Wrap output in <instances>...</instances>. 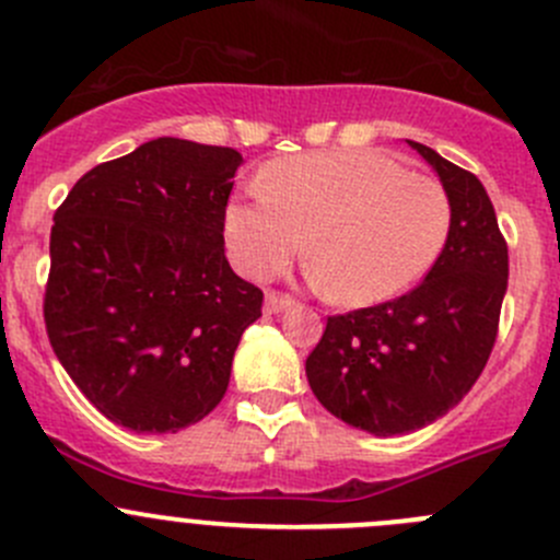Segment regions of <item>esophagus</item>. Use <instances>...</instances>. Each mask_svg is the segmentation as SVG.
<instances>
[{
	"label": "esophagus",
	"instance_id": "34e87169",
	"mask_svg": "<svg viewBox=\"0 0 560 560\" xmlns=\"http://www.w3.org/2000/svg\"><path fill=\"white\" fill-rule=\"evenodd\" d=\"M288 307H293V299L285 296V293L269 291L267 299H264V310H267V313H282V310Z\"/></svg>",
	"mask_w": 560,
	"mask_h": 560
}]
</instances>
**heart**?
Instances as JSON below:
<instances>
[{
	"mask_svg": "<svg viewBox=\"0 0 560 560\" xmlns=\"http://www.w3.org/2000/svg\"><path fill=\"white\" fill-rule=\"evenodd\" d=\"M452 203L444 187L378 149L282 158L261 190L225 203L223 236L240 272L267 278L304 250L315 280L351 307L417 285L444 253Z\"/></svg>",
	"mask_w": 560,
	"mask_h": 560,
	"instance_id": "b5f03b06",
	"label": "heart"
}]
</instances>
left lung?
Returning a JSON list of instances; mask_svg holds the SVG:
<instances>
[{
	"label": "left lung",
	"instance_id": "obj_1",
	"mask_svg": "<svg viewBox=\"0 0 560 560\" xmlns=\"http://www.w3.org/2000/svg\"><path fill=\"white\" fill-rule=\"evenodd\" d=\"M452 231L428 278L406 296L331 315L307 357L313 395L331 417L378 439L433 424L468 395L490 359L509 250L485 185L424 143Z\"/></svg>",
	"mask_w": 560,
	"mask_h": 560
}]
</instances>
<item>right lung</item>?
<instances>
[{
    "label": "right lung",
    "instance_id": "add662e5",
    "mask_svg": "<svg viewBox=\"0 0 560 560\" xmlns=\"http://www.w3.org/2000/svg\"><path fill=\"white\" fill-rule=\"evenodd\" d=\"M242 154L154 138L94 165L54 214L46 329L86 400L132 433H179L229 389L264 293L225 258Z\"/></svg>",
    "mask_w": 560,
    "mask_h": 560
}]
</instances>
